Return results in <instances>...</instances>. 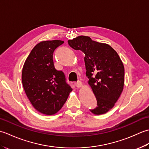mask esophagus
Wrapping results in <instances>:
<instances>
[{
	"mask_svg": "<svg viewBox=\"0 0 149 149\" xmlns=\"http://www.w3.org/2000/svg\"><path fill=\"white\" fill-rule=\"evenodd\" d=\"M75 86H76L78 88H81L82 86H83V83H82L81 81H78L76 83H75Z\"/></svg>",
	"mask_w": 149,
	"mask_h": 149,
	"instance_id": "1",
	"label": "esophagus"
}]
</instances>
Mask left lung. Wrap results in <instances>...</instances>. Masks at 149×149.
Returning a JSON list of instances; mask_svg holds the SVG:
<instances>
[{
	"instance_id": "1",
	"label": "left lung",
	"mask_w": 149,
	"mask_h": 149,
	"mask_svg": "<svg viewBox=\"0 0 149 149\" xmlns=\"http://www.w3.org/2000/svg\"><path fill=\"white\" fill-rule=\"evenodd\" d=\"M68 43L85 54L88 84L97 100L96 107L90 111L97 115L106 113L115 106L123 90L124 66L121 59L108 44L95 42L89 36H77Z\"/></svg>"
}]
</instances>
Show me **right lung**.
Returning a JSON list of instances; mask_svg holds the SVG:
<instances>
[{
    "instance_id": "right-lung-1",
    "label": "right lung",
    "mask_w": 149,
    "mask_h": 149,
    "mask_svg": "<svg viewBox=\"0 0 149 149\" xmlns=\"http://www.w3.org/2000/svg\"><path fill=\"white\" fill-rule=\"evenodd\" d=\"M61 40L38 43L25 61L22 72L23 87L30 102L38 111L54 115L61 109L72 88L66 83L64 73L57 70L52 55Z\"/></svg>"
}]
</instances>
